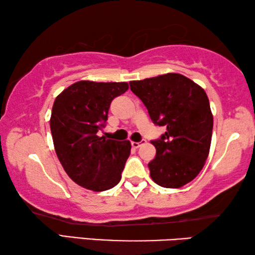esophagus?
Here are the masks:
<instances>
[{
    "mask_svg": "<svg viewBox=\"0 0 255 255\" xmlns=\"http://www.w3.org/2000/svg\"><path fill=\"white\" fill-rule=\"evenodd\" d=\"M144 143H146L145 139L140 140V141H131V146H132L133 148H138V147H140V146L143 145Z\"/></svg>",
    "mask_w": 255,
    "mask_h": 255,
    "instance_id": "obj_1",
    "label": "esophagus"
}]
</instances>
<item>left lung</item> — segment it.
I'll list each match as a JSON object with an SVG mask.
<instances>
[{
  "mask_svg": "<svg viewBox=\"0 0 255 255\" xmlns=\"http://www.w3.org/2000/svg\"><path fill=\"white\" fill-rule=\"evenodd\" d=\"M129 85L152 122L166 127L161 138L150 141L156 148L148 163L150 178L163 188L183 187L199 174L209 154L214 118L205 90L176 73Z\"/></svg>",
  "mask_w": 255,
  "mask_h": 255,
  "instance_id": "8db88e82",
  "label": "left lung"
}]
</instances>
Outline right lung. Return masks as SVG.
<instances>
[{
  "instance_id": "right-lung-1",
  "label": "right lung",
  "mask_w": 255,
  "mask_h": 255,
  "mask_svg": "<svg viewBox=\"0 0 255 255\" xmlns=\"http://www.w3.org/2000/svg\"><path fill=\"white\" fill-rule=\"evenodd\" d=\"M126 82L79 81L55 99L50 130L57 157L67 175L81 187L106 191L122 179L130 141L99 137L110 103L128 90Z\"/></svg>"
}]
</instances>
